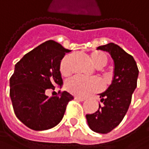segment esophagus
I'll use <instances>...</instances> for the list:
<instances>
[{"mask_svg": "<svg viewBox=\"0 0 149 149\" xmlns=\"http://www.w3.org/2000/svg\"><path fill=\"white\" fill-rule=\"evenodd\" d=\"M74 99L75 100H77V101H81V102H83V101H84L85 100V98L84 97H74Z\"/></svg>", "mask_w": 149, "mask_h": 149, "instance_id": "obj_1", "label": "esophagus"}]
</instances>
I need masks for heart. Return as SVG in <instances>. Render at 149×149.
Instances as JSON below:
<instances>
[{
  "mask_svg": "<svg viewBox=\"0 0 149 149\" xmlns=\"http://www.w3.org/2000/svg\"><path fill=\"white\" fill-rule=\"evenodd\" d=\"M72 55H65L59 65V72L62 76H68L71 73ZM90 59L92 65L97 68L105 66L109 61V56L103 51H93L90 53ZM103 87L101 81L97 78H84L74 76L65 82V89L77 97H86L90 94L100 91Z\"/></svg>",
  "mask_w": 149,
  "mask_h": 149,
  "instance_id": "obj_1",
  "label": "heart"
}]
</instances>
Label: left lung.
Masks as SVG:
<instances>
[{"label": "left lung", "instance_id": "obj_1", "mask_svg": "<svg viewBox=\"0 0 149 149\" xmlns=\"http://www.w3.org/2000/svg\"><path fill=\"white\" fill-rule=\"evenodd\" d=\"M97 49L108 52L113 58L114 77L107 91L100 94L103 104H99L95 113L86 115V119L91 130L107 134L117 127L125 116L137 86L139 70L134 58L119 45L109 43Z\"/></svg>", "mask_w": 149, "mask_h": 149}]
</instances>
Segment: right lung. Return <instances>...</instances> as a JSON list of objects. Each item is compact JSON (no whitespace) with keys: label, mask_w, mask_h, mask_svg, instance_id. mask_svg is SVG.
<instances>
[{"label":"right lung","mask_w":149,"mask_h":149,"mask_svg":"<svg viewBox=\"0 0 149 149\" xmlns=\"http://www.w3.org/2000/svg\"><path fill=\"white\" fill-rule=\"evenodd\" d=\"M70 50L48 40L27 52L10 77V97L15 116L33 130H45L62 120L73 97L67 91L48 97L45 91L62 85L60 61Z\"/></svg>","instance_id":"add662e5"}]
</instances>
